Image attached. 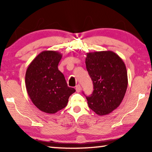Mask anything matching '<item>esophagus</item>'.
Listing matches in <instances>:
<instances>
[{
	"label": "esophagus",
	"mask_w": 152,
	"mask_h": 152,
	"mask_svg": "<svg viewBox=\"0 0 152 152\" xmlns=\"http://www.w3.org/2000/svg\"><path fill=\"white\" fill-rule=\"evenodd\" d=\"M81 89H82V88H81V86L80 84H78L77 86H76V91L77 93H80V91H81Z\"/></svg>",
	"instance_id": "obj_1"
}]
</instances>
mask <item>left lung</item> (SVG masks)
<instances>
[{"instance_id":"left-lung-1","label":"left lung","mask_w":152,"mask_h":152,"mask_svg":"<svg viewBox=\"0 0 152 152\" xmlns=\"http://www.w3.org/2000/svg\"><path fill=\"white\" fill-rule=\"evenodd\" d=\"M86 66L94 88L86 96L88 107L98 115L109 114L119 107L127 88L125 64L117 54L108 50L87 53Z\"/></svg>"}]
</instances>
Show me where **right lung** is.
<instances>
[{
	"label": "right lung",
	"instance_id": "add662e5",
	"mask_svg": "<svg viewBox=\"0 0 152 152\" xmlns=\"http://www.w3.org/2000/svg\"><path fill=\"white\" fill-rule=\"evenodd\" d=\"M61 57L59 52L43 51L27 68V92L32 103L44 113L53 114L64 109L69 97L75 92L68 86L63 73L58 69Z\"/></svg>",
	"mask_w": 152,
	"mask_h": 152
}]
</instances>
